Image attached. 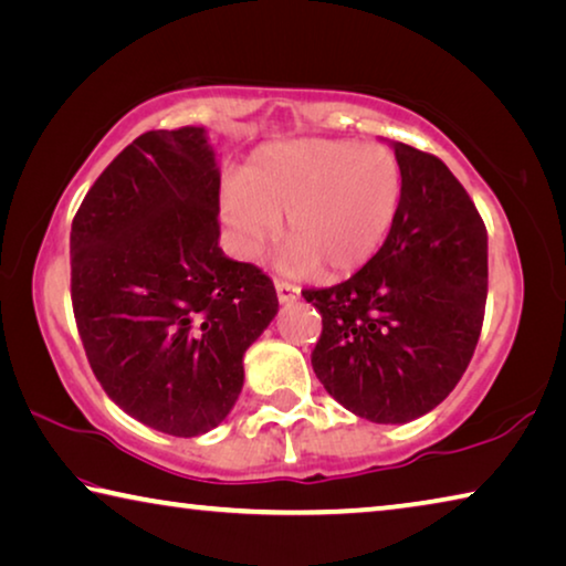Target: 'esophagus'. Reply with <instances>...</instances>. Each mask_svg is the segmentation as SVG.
I'll list each match as a JSON object with an SVG mask.
<instances>
[{
    "label": "esophagus",
    "mask_w": 566,
    "mask_h": 566,
    "mask_svg": "<svg viewBox=\"0 0 566 566\" xmlns=\"http://www.w3.org/2000/svg\"><path fill=\"white\" fill-rule=\"evenodd\" d=\"M276 300H280L282 304H292L300 300V286H294L290 282H276Z\"/></svg>",
    "instance_id": "1"
}]
</instances>
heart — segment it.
<instances>
[{
	"instance_id": "1",
	"label": "heart",
	"mask_w": 566,
	"mask_h": 566,
	"mask_svg": "<svg viewBox=\"0 0 566 566\" xmlns=\"http://www.w3.org/2000/svg\"><path fill=\"white\" fill-rule=\"evenodd\" d=\"M401 165L385 145L352 139H294L256 149L242 177L219 191L227 242L256 262L290 229L280 254L286 274L347 276L367 266L397 222Z\"/></svg>"
}]
</instances>
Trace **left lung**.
I'll use <instances>...</instances> for the list:
<instances>
[{
	"label": "left lung",
	"mask_w": 566,
	"mask_h": 566,
	"mask_svg": "<svg viewBox=\"0 0 566 566\" xmlns=\"http://www.w3.org/2000/svg\"><path fill=\"white\" fill-rule=\"evenodd\" d=\"M401 205L385 247L347 282L302 292L322 314L314 375L344 409L405 424L449 397L486 302V229L442 159L391 142Z\"/></svg>",
	"instance_id": "1"
}]
</instances>
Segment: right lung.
Wrapping results in <instances>:
<instances>
[{
    "label": "right lung",
    "mask_w": 566,
    "mask_h": 566,
    "mask_svg": "<svg viewBox=\"0 0 566 566\" xmlns=\"http://www.w3.org/2000/svg\"><path fill=\"white\" fill-rule=\"evenodd\" d=\"M219 165L205 127L147 132L102 171L70 234L72 306L94 377L157 432L222 424L244 352L280 302L219 247Z\"/></svg>",
    "instance_id": "add662e5"
}]
</instances>
